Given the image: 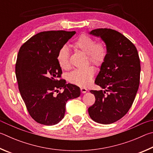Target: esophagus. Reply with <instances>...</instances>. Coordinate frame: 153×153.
I'll use <instances>...</instances> for the list:
<instances>
[{
	"mask_svg": "<svg viewBox=\"0 0 153 153\" xmlns=\"http://www.w3.org/2000/svg\"><path fill=\"white\" fill-rule=\"evenodd\" d=\"M81 91L82 93H85L87 91V89H86V88L82 87V88H81Z\"/></svg>",
	"mask_w": 153,
	"mask_h": 153,
	"instance_id": "1",
	"label": "esophagus"
}]
</instances>
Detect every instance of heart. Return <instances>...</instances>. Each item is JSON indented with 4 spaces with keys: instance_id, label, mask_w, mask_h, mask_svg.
<instances>
[{
    "instance_id": "b5f03b06",
    "label": "heart",
    "mask_w": 153,
    "mask_h": 153,
    "mask_svg": "<svg viewBox=\"0 0 153 153\" xmlns=\"http://www.w3.org/2000/svg\"><path fill=\"white\" fill-rule=\"evenodd\" d=\"M76 50L81 51L87 56L90 63L96 66L102 65L105 60L107 51L103 43L95 44V41L89 36L82 35L72 44ZM57 61L62 68L68 69L70 67L69 52L66 46L61 48L58 51ZM95 74V70L93 67L88 66L83 69H76L68 74V80L70 82L79 87H87L92 82Z\"/></svg>"
}]
</instances>
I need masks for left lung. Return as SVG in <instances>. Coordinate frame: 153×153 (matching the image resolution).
Masks as SVG:
<instances>
[{"instance_id":"8db88e82","label":"left lung","mask_w":153,"mask_h":153,"mask_svg":"<svg viewBox=\"0 0 153 153\" xmlns=\"http://www.w3.org/2000/svg\"><path fill=\"white\" fill-rule=\"evenodd\" d=\"M89 34L105 43L107 54L95 81L104 91H90L95 102L88 111L93 121L109 124L124 116L132 105L140 83V59L135 45L118 31L97 29Z\"/></svg>"}]
</instances>
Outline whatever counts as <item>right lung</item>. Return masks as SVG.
Masks as SVG:
<instances>
[{
	"instance_id": "obj_1",
	"label": "right lung",
	"mask_w": 153,
	"mask_h": 153,
	"mask_svg": "<svg viewBox=\"0 0 153 153\" xmlns=\"http://www.w3.org/2000/svg\"><path fill=\"white\" fill-rule=\"evenodd\" d=\"M75 33L41 32L28 39L19 51L15 66L19 89L29 115L39 124H57L65 114L67 101L81 95L76 85L58 80L62 69L56 59L58 51ZM62 88V93L54 94Z\"/></svg>"
}]
</instances>
